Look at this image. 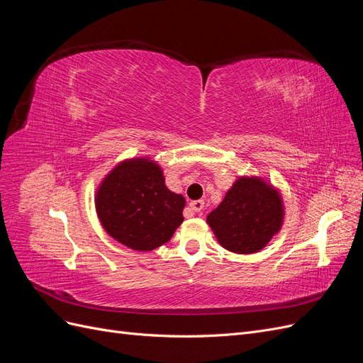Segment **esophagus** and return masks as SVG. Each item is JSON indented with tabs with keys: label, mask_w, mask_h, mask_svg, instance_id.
<instances>
[{
	"label": "esophagus",
	"mask_w": 363,
	"mask_h": 363,
	"mask_svg": "<svg viewBox=\"0 0 363 363\" xmlns=\"http://www.w3.org/2000/svg\"><path fill=\"white\" fill-rule=\"evenodd\" d=\"M189 208H191L192 212H195V213H201V211L204 208V201H203V200L192 201V203L189 204Z\"/></svg>",
	"instance_id": "34e87169"
}]
</instances>
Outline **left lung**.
Here are the masks:
<instances>
[{"label":"left lung","instance_id":"obj_1","mask_svg":"<svg viewBox=\"0 0 363 363\" xmlns=\"http://www.w3.org/2000/svg\"><path fill=\"white\" fill-rule=\"evenodd\" d=\"M284 206L280 191L259 175H240L207 224L218 242L238 255H252L280 232Z\"/></svg>","mask_w":363,"mask_h":363}]
</instances>
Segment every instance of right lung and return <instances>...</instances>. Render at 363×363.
<instances>
[{"instance_id":"1","label":"right lung","mask_w":363,"mask_h":363,"mask_svg":"<svg viewBox=\"0 0 363 363\" xmlns=\"http://www.w3.org/2000/svg\"><path fill=\"white\" fill-rule=\"evenodd\" d=\"M184 196L171 192L151 157L119 162L95 192V211L108 236L136 251H151L183 223Z\"/></svg>"}]
</instances>
